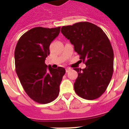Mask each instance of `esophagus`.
<instances>
[{
  "label": "esophagus",
  "mask_w": 129,
  "mask_h": 129,
  "mask_svg": "<svg viewBox=\"0 0 129 129\" xmlns=\"http://www.w3.org/2000/svg\"><path fill=\"white\" fill-rule=\"evenodd\" d=\"M71 70H72V69L70 68V67H67V68H66V72H69Z\"/></svg>",
  "instance_id": "1"
}]
</instances>
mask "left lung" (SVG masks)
<instances>
[{
	"label": "left lung",
	"instance_id": "left-lung-1",
	"mask_svg": "<svg viewBox=\"0 0 129 129\" xmlns=\"http://www.w3.org/2000/svg\"><path fill=\"white\" fill-rule=\"evenodd\" d=\"M61 32L86 65L83 69H74L78 72L75 92L87 100L99 98L106 90L114 71V52L109 38L102 28L88 22L63 26Z\"/></svg>",
	"mask_w": 129,
	"mask_h": 129
}]
</instances>
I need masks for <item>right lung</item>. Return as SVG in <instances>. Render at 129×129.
Segmentation results:
<instances>
[{
  "label": "right lung",
  "instance_id": "obj_1",
  "mask_svg": "<svg viewBox=\"0 0 129 129\" xmlns=\"http://www.w3.org/2000/svg\"><path fill=\"white\" fill-rule=\"evenodd\" d=\"M60 30V27H34L20 37L15 47V71L25 92L37 103H50L59 93L66 70L47 67L45 60L50 54V44Z\"/></svg>",
  "mask_w": 129,
  "mask_h": 129
}]
</instances>
